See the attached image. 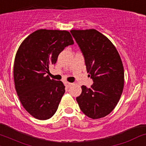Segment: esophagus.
I'll return each mask as SVG.
<instances>
[{
	"mask_svg": "<svg viewBox=\"0 0 146 146\" xmlns=\"http://www.w3.org/2000/svg\"><path fill=\"white\" fill-rule=\"evenodd\" d=\"M72 85H73V84L70 83V82H65V85H66V87H70V86H71Z\"/></svg>",
	"mask_w": 146,
	"mask_h": 146,
	"instance_id": "34e87169",
	"label": "esophagus"
}]
</instances>
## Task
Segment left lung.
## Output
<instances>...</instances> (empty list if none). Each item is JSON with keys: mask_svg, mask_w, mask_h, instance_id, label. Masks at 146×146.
Listing matches in <instances>:
<instances>
[{"mask_svg": "<svg viewBox=\"0 0 146 146\" xmlns=\"http://www.w3.org/2000/svg\"><path fill=\"white\" fill-rule=\"evenodd\" d=\"M72 36L85 57L86 68L94 83L82 85L76 98L87 117L99 119L115 108L124 88V68L120 56L111 41L95 29L71 30Z\"/></svg>", "mask_w": 146, "mask_h": 146, "instance_id": "1", "label": "left lung"}]
</instances>
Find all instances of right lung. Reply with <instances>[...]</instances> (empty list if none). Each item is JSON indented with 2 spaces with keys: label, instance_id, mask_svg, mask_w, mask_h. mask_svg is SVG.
<instances>
[{
  "label": "right lung",
  "instance_id": "1",
  "mask_svg": "<svg viewBox=\"0 0 146 146\" xmlns=\"http://www.w3.org/2000/svg\"><path fill=\"white\" fill-rule=\"evenodd\" d=\"M73 44L67 31L39 29L19 46L14 63L15 87L23 107L33 117L45 120L56 113L65 86L46 73L61 52Z\"/></svg>",
  "mask_w": 146,
  "mask_h": 146
}]
</instances>
